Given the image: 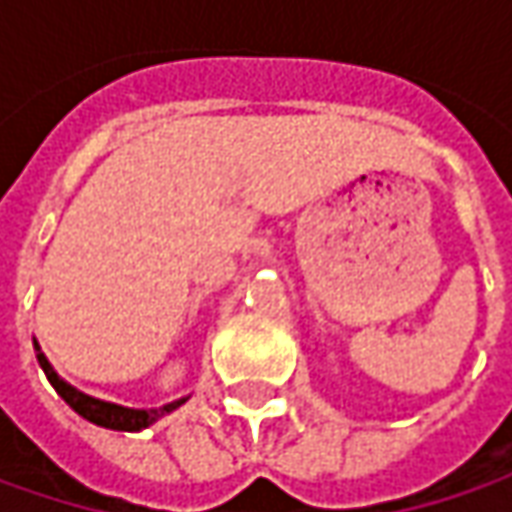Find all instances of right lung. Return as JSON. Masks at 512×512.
<instances>
[{"mask_svg": "<svg viewBox=\"0 0 512 512\" xmlns=\"http://www.w3.org/2000/svg\"><path fill=\"white\" fill-rule=\"evenodd\" d=\"M36 359L42 364V370H45V376L50 379V384L56 387V393H59L79 416H85V419L93 424L110 427V430H142V427H148V424H153L156 419H162L165 413L176 410V407L182 404H165V407H159V410H130V407H119V404L99 402V399H90L85 393H79L76 387H70L65 379H59L56 370H53L48 359H45V353L39 350V344H36Z\"/></svg>", "mask_w": 512, "mask_h": 512, "instance_id": "right-lung-1", "label": "right lung"}]
</instances>
